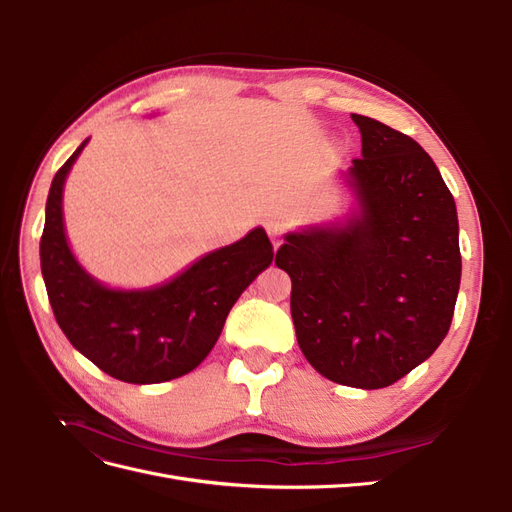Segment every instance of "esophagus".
Wrapping results in <instances>:
<instances>
[{"label": "esophagus", "instance_id": "34e87169", "mask_svg": "<svg viewBox=\"0 0 512 512\" xmlns=\"http://www.w3.org/2000/svg\"><path fill=\"white\" fill-rule=\"evenodd\" d=\"M265 228H267V232H269V237H271L273 245H280L282 239H284V235L288 232V224H286L284 220H269Z\"/></svg>", "mask_w": 512, "mask_h": 512}]
</instances>
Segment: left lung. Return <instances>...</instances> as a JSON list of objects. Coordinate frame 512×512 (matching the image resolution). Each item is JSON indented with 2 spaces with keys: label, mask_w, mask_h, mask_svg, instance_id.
Returning a JSON list of instances; mask_svg holds the SVG:
<instances>
[{
  "label": "left lung",
  "mask_w": 512,
  "mask_h": 512,
  "mask_svg": "<svg viewBox=\"0 0 512 512\" xmlns=\"http://www.w3.org/2000/svg\"><path fill=\"white\" fill-rule=\"evenodd\" d=\"M350 183L361 213L344 228L288 235L275 265L292 280L297 342L318 374L384 389L442 344L461 282L451 190L414 138L363 115Z\"/></svg>",
  "instance_id": "obj_1"
}]
</instances>
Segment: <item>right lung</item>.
Segmentation results:
<instances>
[{
    "mask_svg": "<svg viewBox=\"0 0 512 512\" xmlns=\"http://www.w3.org/2000/svg\"><path fill=\"white\" fill-rule=\"evenodd\" d=\"M87 141L53 177L40 239V267L55 320L70 344L104 374L158 384L190 374L218 342L230 307L273 260L262 228L215 250L151 290H111L74 260L61 218L68 170Z\"/></svg>",
    "mask_w": 512,
    "mask_h": 512,
    "instance_id": "add662e5",
    "label": "right lung"
}]
</instances>
